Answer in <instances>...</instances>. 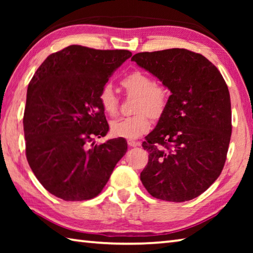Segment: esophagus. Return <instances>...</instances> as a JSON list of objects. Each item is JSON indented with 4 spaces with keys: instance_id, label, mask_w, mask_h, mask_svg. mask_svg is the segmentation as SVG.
I'll return each mask as SVG.
<instances>
[{
    "instance_id": "obj_1",
    "label": "esophagus",
    "mask_w": 253,
    "mask_h": 253,
    "mask_svg": "<svg viewBox=\"0 0 253 253\" xmlns=\"http://www.w3.org/2000/svg\"><path fill=\"white\" fill-rule=\"evenodd\" d=\"M127 144H128V146H130V147H136V146H139V145H140L139 142H136V140H132V139H128Z\"/></svg>"
}]
</instances>
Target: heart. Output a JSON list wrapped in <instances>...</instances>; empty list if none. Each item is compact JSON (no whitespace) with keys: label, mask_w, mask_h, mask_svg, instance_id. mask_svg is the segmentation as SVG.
<instances>
[{"label":"heart","mask_w":253,"mask_h":253,"mask_svg":"<svg viewBox=\"0 0 253 253\" xmlns=\"http://www.w3.org/2000/svg\"><path fill=\"white\" fill-rule=\"evenodd\" d=\"M122 84L128 93L137 96L134 106V111L137 114L115 119L110 124V130L116 137L134 139L149 130L151 116L158 118L164 114L169 101V91L164 85L155 83L146 72L139 70L128 74L123 78ZM99 102L107 115H116L119 100L111 84H107L101 88Z\"/></svg>","instance_id":"b5f03b06"}]
</instances>
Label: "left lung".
Listing matches in <instances>:
<instances>
[{"instance_id":"left-lung-1","label":"left lung","mask_w":253,"mask_h":253,"mask_svg":"<svg viewBox=\"0 0 253 253\" xmlns=\"http://www.w3.org/2000/svg\"><path fill=\"white\" fill-rule=\"evenodd\" d=\"M131 60L172 92L142 144L149 155L140 181L163 201L198 198L220 176L226 160L232 131L228 85L211 61L186 49L139 52Z\"/></svg>"}]
</instances>
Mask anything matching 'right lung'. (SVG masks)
<instances>
[{"label":"right lung","instance_id":"add662e5","mask_svg":"<svg viewBox=\"0 0 253 253\" xmlns=\"http://www.w3.org/2000/svg\"><path fill=\"white\" fill-rule=\"evenodd\" d=\"M131 52L69 45L50 54L30 81L23 116L32 172L65 201L96 198L127 152L126 140L95 145L109 130L99 92Z\"/></svg>","mask_w":253,"mask_h":253}]
</instances>
